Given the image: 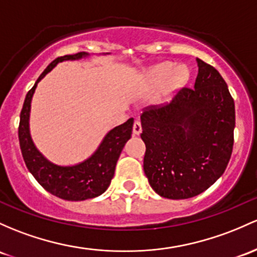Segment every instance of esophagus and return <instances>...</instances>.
Segmentation results:
<instances>
[{
    "label": "esophagus",
    "instance_id": "obj_1",
    "mask_svg": "<svg viewBox=\"0 0 257 257\" xmlns=\"http://www.w3.org/2000/svg\"><path fill=\"white\" fill-rule=\"evenodd\" d=\"M140 133H142V123H140L139 120H135L133 125V134L139 135Z\"/></svg>",
    "mask_w": 257,
    "mask_h": 257
}]
</instances>
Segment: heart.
Here are the masks:
<instances>
[{"label":"heart","mask_w":257,"mask_h":257,"mask_svg":"<svg viewBox=\"0 0 257 257\" xmlns=\"http://www.w3.org/2000/svg\"><path fill=\"white\" fill-rule=\"evenodd\" d=\"M176 66L174 64H161V66L156 67L149 72V74L146 75V78L144 79V89L148 90V91H155V90H159L160 87H162L166 84V81L173 75V83L174 85H182L183 83H185L188 79V70L185 68H178L175 70Z\"/></svg>","instance_id":"1"}]
</instances>
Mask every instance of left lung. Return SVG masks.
Here are the masks:
<instances>
[{"instance_id":"obj_1","label":"left lung","mask_w":257,"mask_h":257,"mask_svg":"<svg viewBox=\"0 0 257 257\" xmlns=\"http://www.w3.org/2000/svg\"><path fill=\"white\" fill-rule=\"evenodd\" d=\"M194 87H182L170 105L142 113L144 172L157 194L189 199L223 174L234 144L235 108L224 79L197 58Z\"/></svg>"}]
</instances>
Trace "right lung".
<instances>
[{
  "label": "right lung",
  "mask_w": 257,
  "mask_h": 257,
  "mask_svg": "<svg viewBox=\"0 0 257 257\" xmlns=\"http://www.w3.org/2000/svg\"><path fill=\"white\" fill-rule=\"evenodd\" d=\"M84 56L87 53L78 52L57 57L51 62L25 96L18 128L19 145L28 170L45 190L68 201H83L105 193L114 176L115 165L124 144L131 139L134 123V118H129L125 123L115 126L106 135L100 148L90 159L72 167L53 165L38 151L29 133L30 102L36 85L58 62L78 60Z\"/></svg>",
  "instance_id": "right-lung-1"
}]
</instances>
